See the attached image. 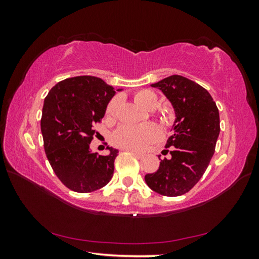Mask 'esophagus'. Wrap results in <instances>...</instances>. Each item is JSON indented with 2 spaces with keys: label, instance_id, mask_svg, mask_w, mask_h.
Wrapping results in <instances>:
<instances>
[{
  "label": "esophagus",
  "instance_id": "esophagus-1",
  "mask_svg": "<svg viewBox=\"0 0 259 259\" xmlns=\"http://www.w3.org/2000/svg\"><path fill=\"white\" fill-rule=\"evenodd\" d=\"M128 152H131L133 153V154H135L136 156L137 157H139V159H142V157H144V154L143 153H139V152H137V151H133V150H126Z\"/></svg>",
  "mask_w": 259,
  "mask_h": 259
}]
</instances>
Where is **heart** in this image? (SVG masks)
Listing matches in <instances>:
<instances>
[{"label":"heart","instance_id":"1","mask_svg":"<svg viewBox=\"0 0 259 259\" xmlns=\"http://www.w3.org/2000/svg\"><path fill=\"white\" fill-rule=\"evenodd\" d=\"M135 103L144 109H154L159 105V97L152 90H140L134 95ZM117 111V100L112 99L107 104L106 116L113 117ZM160 129L155 124H146L142 126L122 125L112 135V142L115 146L123 150L142 151L148 144L160 137Z\"/></svg>","mask_w":259,"mask_h":259}]
</instances>
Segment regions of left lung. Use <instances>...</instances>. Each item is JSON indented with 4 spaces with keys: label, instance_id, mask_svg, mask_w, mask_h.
<instances>
[{
    "label": "left lung",
    "instance_id": "left-lung-1",
    "mask_svg": "<svg viewBox=\"0 0 259 259\" xmlns=\"http://www.w3.org/2000/svg\"><path fill=\"white\" fill-rule=\"evenodd\" d=\"M152 87L171 102L176 121L165 144L171 157L160 159L159 169L147 174L145 182L161 195L179 196L190 192L208 168L221 131L219 112L208 91L187 77L171 75Z\"/></svg>",
    "mask_w": 259,
    "mask_h": 259
}]
</instances>
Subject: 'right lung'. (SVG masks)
Instances as JSON below:
<instances>
[{
  "label": "right lung",
  "instance_id": "right-lung-1",
  "mask_svg": "<svg viewBox=\"0 0 259 259\" xmlns=\"http://www.w3.org/2000/svg\"><path fill=\"white\" fill-rule=\"evenodd\" d=\"M115 94L102 78L82 75L65 78L45 99L41 117L43 146L56 176L69 190L89 193L111 181L117 150L108 155L90 151L107 104Z\"/></svg>",
  "mask_w": 259,
  "mask_h": 259
}]
</instances>
